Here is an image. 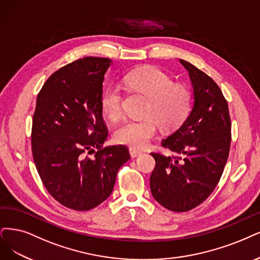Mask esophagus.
<instances>
[{
	"mask_svg": "<svg viewBox=\"0 0 260 260\" xmlns=\"http://www.w3.org/2000/svg\"><path fill=\"white\" fill-rule=\"evenodd\" d=\"M129 154H131V156H132L133 158H135V157H137V156H139V155L141 154V152H140V151H137L136 149L131 148V149H129Z\"/></svg>",
	"mask_w": 260,
	"mask_h": 260,
	"instance_id": "obj_1",
	"label": "esophagus"
}]
</instances>
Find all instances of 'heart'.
Returning a JSON list of instances; mask_svg holds the SVG:
<instances>
[{
    "label": "heart",
    "mask_w": 260,
    "mask_h": 260,
    "mask_svg": "<svg viewBox=\"0 0 260 260\" xmlns=\"http://www.w3.org/2000/svg\"><path fill=\"white\" fill-rule=\"evenodd\" d=\"M124 88L145 96V119L127 120L114 132V139L122 145L141 150L156 135L157 124L164 131L179 127L188 117L191 93L186 85L175 83L171 77L155 67L135 70L123 77ZM103 113L117 121L123 113V92L119 84H109L102 94Z\"/></svg>",
    "instance_id": "heart-1"
}]
</instances>
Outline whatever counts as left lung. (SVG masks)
<instances>
[{
  "instance_id": "8db88e82",
  "label": "left lung",
  "mask_w": 260,
  "mask_h": 260,
  "mask_svg": "<svg viewBox=\"0 0 260 260\" xmlns=\"http://www.w3.org/2000/svg\"><path fill=\"white\" fill-rule=\"evenodd\" d=\"M188 72L194 105L181 126L161 140L176 156L151 153L155 168L151 193L162 207L185 212L199 206L222 177L232 141L228 104L214 80L193 64L179 60Z\"/></svg>"
}]
</instances>
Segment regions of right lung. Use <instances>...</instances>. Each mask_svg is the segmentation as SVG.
Wrapping results in <instances>:
<instances>
[{"instance_id":"add662e5","label":"right lung","mask_w":260,"mask_h":260,"mask_svg":"<svg viewBox=\"0 0 260 260\" xmlns=\"http://www.w3.org/2000/svg\"><path fill=\"white\" fill-rule=\"evenodd\" d=\"M107 57L86 56L53 73L37 95L32 153L49 194L76 211L107 199L118 170L131 156L125 146L104 147L108 131L101 98Z\"/></svg>"}]
</instances>
